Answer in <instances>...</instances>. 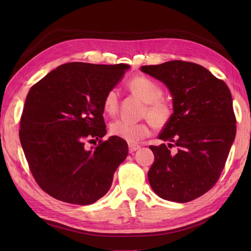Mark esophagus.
<instances>
[{
	"instance_id": "esophagus-1",
	"label": "esophagus",
	"mask_w": 251,
	"mask_h": 251,
	"mask_svg": "<svg viewBox=\"0 0 251 251\" xmlns=\"http://www.w3.org/2000/svg\"><path fill=\"white\" fill-rule=\"evenodd\" d=\"M139 149H140V146H138V144H134V143L128 144V151H130V153H133V151H137Z\"/></svg>"
}]
</instances>
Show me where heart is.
<instances>
[{"label": "heart", "mask_w": 251, "mask_h": 251, "mask_svg": "<svg viewBox=\"0 0 251 251\" xmlns=\"http://www.w3.org/2000/svg\"><path fill=\"white\" fill-rule=\"evenodd\" d=\"M128 88L134 94L146 101L142 116L150 119L156 128L168 126L174 115V110L170 102L163 100V90L154 79L147 76H137L128 82ZM119 107V92L113 88L104 94L102 108L109 115H115ZM110 132L127 142H137L148 137L151 133V126L148 121L132 123V121L117 119L110 126Z\"/></svg>", "instance_id": "b5f03b06"}]
</instances>
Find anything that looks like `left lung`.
I'll list each match as a JSON object with an SVG mask.
<instances>
[{
    "label": "left lung",
    "mask_w": 251,
    "mask_h": 251,
    "mask_svg": "<svg viewBox=\"0 0 251 251\" xmlns=\"http://www.w3.org/2000/svg\"><path fill=\"white\" fill-rule=\"evenodd\" d=\"M140 70L164 82L174 97L173 118L158 137L169 144L150 146L151 187L164 200H195L217 183L235 137L230 91L204 67L184 60Z\"/></svg>",
    "instance_id": "8db88e82"
}]
</instances>
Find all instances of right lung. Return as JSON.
Masks as SVG:
<instances>
[{"mask_svg": "<svg viewBox=\"0 0 251 251\" xmlns=\"http://www.w3.org/2000/svg\"><path fill=\"white\" fill-rule=\"evenodd\" d=\"M127 68L68 63L29 90L20 140L36 183L53 198L89 205L108 193L128 148L116 136L101 140L107 133L102 101ZM95 139L99 146L89 150L86 143Z\"/></svg>", "mask_w": 251, "mask_h": 251, "instance_id": "1", "label": "right lung"}]
</instances>
